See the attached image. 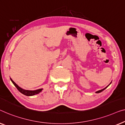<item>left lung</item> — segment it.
Instances as JSON below:
<instances>
[{
	"mask_svg": "<svg viewBox=\"0 0 125 125\" xmlns=\"http://www.w3.org/2000/svg\"><path fill=\"white\" fill-rule=\"evenodd\" d=\"M111 83H112V82H111ZM111 83H110L109 84V85H108V86H107V87H105V88H104V89H101V90H99V91H97V92H96V93H97V94H98V93H100V92H102V91H103L104 90V89H106V88H107V87H108V86H109V85L110 84H111Z\"/></svg>",
	"mask_w": 125,
	"mask_h": 125,
	"instance_id": "1",
	"label": "left lung"
}]
</instances>
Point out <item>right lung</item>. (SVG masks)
<instances>
[{
  "instance_id": "right-lung-1",
  "label": "right lung",
  "mask_w": 125,
  "mask_h": 125,
  "mask_svg": "<svg viewBox=\"0 0 125 125\" xmlns=\"http://www.w3.org/2000/svg\"><path fill=\"white\" fill-rule=\"evenodd\" d=\"M10 79V80H11V82H12V83L14 84V85L16 87V88L18 89L19 92H20L21 94H22L24 95L25 96H34V95H36L37 94H38L40 92H41L42 91V88L41 89H37V90H34V91H29V90H25V89H24L21 88H20L19 86L17 85L15 83V82H13V80L11 78Z\"/></svg>"
}]
</instances>
